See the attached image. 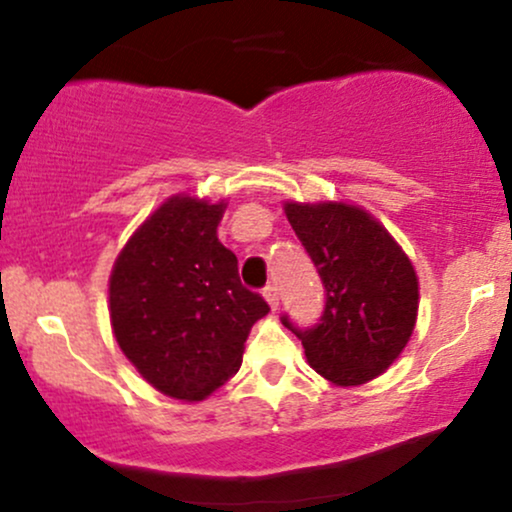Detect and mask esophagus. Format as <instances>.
Instances as JSON below:
<instances>
[{
	"label": "esophagus",
	"instance_id": "1",
	"mask_svg": "<svg viewBox=\"0 0 512 512\" xmlns=\"http://www.w3.org/2000/svg\"><path fill=\"white\" fill-rule=\"evenodd\" d=\"M264 301L269 303L272 310L279 308V289H276V286H267V289H264Z\"/></svg>",
	"mask_w": 512,
	"mask_h": 512
}]
</instances>
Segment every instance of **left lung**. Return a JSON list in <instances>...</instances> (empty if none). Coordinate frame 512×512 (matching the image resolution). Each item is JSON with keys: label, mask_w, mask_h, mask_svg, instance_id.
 <instances>
[{"label": "left lung", "mask_w": 512, "mask_h": 512, "mask_svg": "<svg viewBox=\"0 0 512 512\" xmlns=\"http://www.w3.org/2000/svg\"><path fill=\"white\" fill-rule=\"evenodd\" d=\"M286 219L317 267L325 310L301 330L281 317L303 342L305 358L334 385L378 378L407 346L419 313L414 264L387 228L366 209L344 202H286Z\"/></svg>", "instance_id": "8db88e82"}]
</instances>
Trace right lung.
Returning a JSON list of instances; mask_svg holds the SVG:
<instances>
[{"label":"right lung","mask_w":512,"mask_h":512,"mask_svg":"<svg viewBox=\"0 0 512 512\" xmlns=\"http://www.w3.org/2000/svg\"><path fill=\"white\" fill-rule=\"evenodd\" d=\"M226 202L175 195L134 231L110 274V325L158 392L199 402L238 373L250 327L269 313L240 284L216 228Z\"/></svg>","instance_id":"1"}]
</instances>
